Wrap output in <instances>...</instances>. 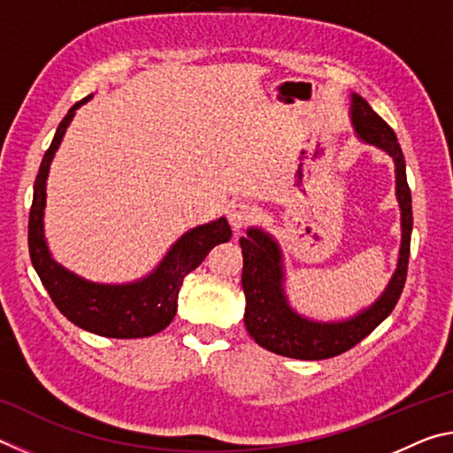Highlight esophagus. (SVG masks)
<instances>
[{
	"mask_svg": "<svg viewBox=\"0 0 453 453\" xmlns=\"http://www.w3.org/2000/svg\"><path fill=\"white\" fill-rule=\"evenodd\" d=\"M256 216V210L254 205L245 203V202H237L234 203L232 208L227 210V219H229V226H232L235 232H240L245 226L250 224L251 219Z\"/></svg>",
	"mask_w": 453,
	"mask_h": 453,
	"instance_id": "1",
	"label": "esophagus"
}]
</instances>
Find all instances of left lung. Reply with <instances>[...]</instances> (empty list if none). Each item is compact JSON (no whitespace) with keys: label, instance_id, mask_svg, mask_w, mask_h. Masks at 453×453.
Instances as JSON below:
<instances>
[{"label":"left lung","instance_id":"1","mask_svg":"<svg viewBox=\"0 0 453 453\" xmlns=\"http://www.w3.org/2000/svg\"><path fill=\"white\" fill-rule=\"evenodd\" d=\"M351 126L359 140L380 148L395 164V196L402 210V248L388 288L370 308L343 321H313L291 310L283 291V262L278 242L259 227L242 237L245 294V329L259 346L294 359H327L348 351L370 335L400 300L410 262L411 191L405 180V159L394 129L383 121L362 96L351 94Z\"/></svg>","mask_w":453,"mask_h":453}]
</instances>
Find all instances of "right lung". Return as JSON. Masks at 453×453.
<instances>
[{
	"label": "right lung",
	"instance_id": "right-lung-1",
	"mask_svg": "<svg viewBox=\"0 0 453 453\" xmlns=\"http://www.w3.org/2000/svg\"><path fill=\"white\" fill-rule=\"evenodd\" d=\"M88 99H91V96L70 107L42 159L34 183V203L29 210V257L51 302L72 324L86 332L116 337V340L148 337L172 324L178 311V294L183 278L194 272L218 243L229 242L232 227L226 218H219L211 224L189 229L172 245L156 270L143 280L124 283V286L88 281L59 265L51 257L43 235L45 181H48L51 159L64 140L67 126L72 124L75 110Z\"/></svg>",
	"mask_w": 453,
	"mask_h": 453
}]
</instances>
